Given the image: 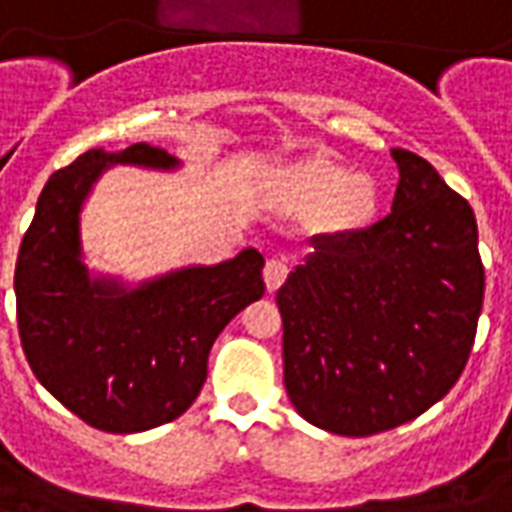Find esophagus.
Wrapping results in <instances>:
<instances>
[{
	"mask_svg": "<svg viewBox=\"0 0 512 512\" xmlns=\"http://www.w3.org/2000/svg\"><path fill=\"white\" fill-rule=\"evenodd\" d=\"M288 277V266H285V260H279V257H271L263 268V279H266V288L268 293H274L279 290V285L285 282Z\"/></svg>",
	"mask_w": 512,
	"mask_h": 512,
	"instance_id": "34e87169",
	"label": "esophagus"
}]
</instances>
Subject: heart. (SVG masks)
Returning <instances> with one entry per match:
<instances>
[{
	"label": "heart",
	"instance_id": "heart-1",
	"mask_svg": "<svg viewBox=\"0 0 512 512\" xmlns=\"http://www.w3.org/2000/svg\"><path fill=\"white\" fill-rule=\"evenodd\" d=\"M274 202L288 213H315L326 233H365L381 211L378 180L329 156H304L274 175Z\"/></svg>",
	"mask_w": 512,
	"mask_h": 512
}]
</instances>
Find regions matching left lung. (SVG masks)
<instances>
[{"mask_svg":"<svg viewBox=\"0 0 512 512\" xmlns=\"http://www.w3.org/2000/svg\"><path fill=\"white\" fill-rule=\"evenodd\" d=\"M392 158V213L365 233L315 235L277 293L290 403L337 436H373L439 403L483 310L472 205L417 153Z\"/></svg>","mask_w":512,"mask_h":512,"instance_id":"left-lung-1","label":"left lung"}]
</instances>
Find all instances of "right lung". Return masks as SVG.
Here are the masks:
<instances>
[{"instance_id": "right-lung-1", "label": "right lung", "mask_w": 512, "mask_h": 512, "mask_svg": "<svg viewBox=\"0 0 512 512\" xmlns=\"http://www.w3.org/2000/svg\"><path fill=\"white\" fill-rule=\"evenodd\" d=\"M178 172L183 161L145 142L93 147L43 186L16 263L21 345L62 406L106 433H142L197 400L208 354L238 312L263 299L255 246L216 266H183L128 282L87 266L82 211L106 169Z\"/></svg>"}]
</instances>
